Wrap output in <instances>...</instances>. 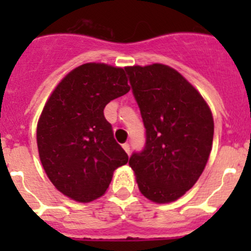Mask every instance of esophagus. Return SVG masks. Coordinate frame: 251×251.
<instances>
[{"label":"esophagus","instance_id":"1","mask_svg":"<svg viewBox=\"0 0 251 251\" xmlns=\"http://www.w3.org/2000/svg\"><path fill=\"white\" fill-rule=\"evenodd\" d=\"M123 148H124V151H125L127 154L131 153V147H130V144H128V143H124Z\"/></svg>","mask_w":251,"mask_h":251}]
</instances>
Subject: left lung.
<instances>
[{
  "label": "left lung",
  "instance_id": "obj_1",
  "mask_svg": "<svg viewBox=\"0 0 251 251\" xmlns=\"http://www.w3.org/2000/svg\"><path fill=\"white\" fill-rule=\"evenodd\" d=\"M146 128L128 165L149 201H176L194 186L211 151L214 119L198 91L163 64L125 68Z\"/></svg>",
  "mask_w": 251,
  "mask_h": 251
}]
</instances>
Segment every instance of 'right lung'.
Segmentation results:
<instances>
[{
    "label": "right lung",
    "mask_w": 251,
    "mask_h": 251,
    "mask_svg": "<svg viewBox=\"0 0 251 251\" xmlns=\"http://www.w3.org/2000/svg\"><path fill=\"white\" fill-rule=\"evenodd\" d=\"M130 91L125 70L87 63L55 87L37 124L40 159L55 188L88 203L105 193L128 155L104 118L105 105Z\"/></svg>",
    "instance_id": "1"
}]
</instances>
